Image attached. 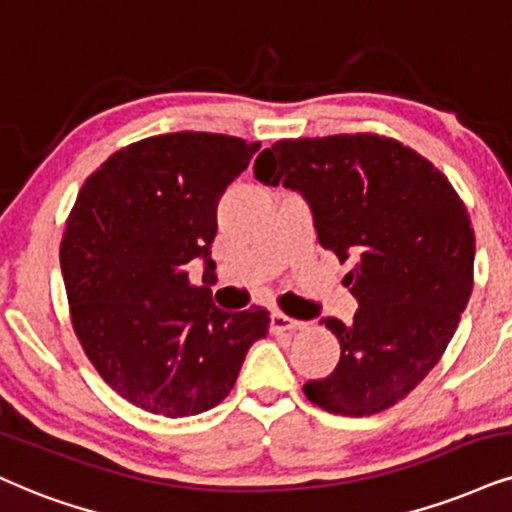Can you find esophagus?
<instances>
[{
    "label": "esophagus",
    "mask_w": 512,
    "mask_h": 512,
    "mask_svg": "<svg viewBox=\"0 0 512 512\" xmlns=\"http://www.w3.org/2000/svg\"><path fill=\"white\" fill-rule=\"evenodd\" d=\"M301 327H304L301 320L289 318V315L280 313V311L270 313V330L273 332H296V330H301Z\"/></svg>",
    "instance_id": "esophagus-1"
}]
</instances>
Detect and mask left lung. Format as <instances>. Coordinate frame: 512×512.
<instances>
[{
	"mask_svg": "<svg viewBox=\"0 0 512 512\" xmlns=\"http://www.w3.org/2000/svg\"><path fill=\"white\" fill-rule=\"evenodd\" d=\"M254 175L299 192L320 246L351 263L358 311L349 325L320 320L342 356L306 382L308 401L337 415L394 406L439 363L470 301L475 232L456 189L418 151L370 132L275 142Z\"/></svg>",
	"mask_w": 512,
	"mask_h": 512,
	"instance_id": "8db88e82",
	"label": "left lung"
}]
</instances>
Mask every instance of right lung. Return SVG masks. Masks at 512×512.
<instances>
[{"label": "right lung", "instance_id": "obj_1", "mask_svg": "<svg viewBox=\"0 0 512 512\" xmlns=\"http://www.w3.org/2000/svg\"><path fill=\"white\" fill-rule=\"evenodd\" d=\"M261 142L170 132L130 144L82 185L61 239V273L82 349L113 391L185 418L235 387L268 311L225 313L187 266L213 275L218 201Z\"/></svg>", "mask_w": 512, "mask_h": 512}]
</instances>
